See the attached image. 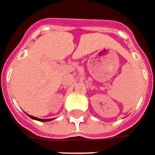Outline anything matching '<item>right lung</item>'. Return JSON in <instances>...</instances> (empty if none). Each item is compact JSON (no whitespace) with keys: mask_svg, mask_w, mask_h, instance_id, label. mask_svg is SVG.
Instances as JSON below:
<instances>
[{"mask_svg":"<svg viewBox=\"0 0 155 155\" xmlns=\"http://www.w3.org/2000/svg\"><path fill=\"white\" fill-rule=\"evenodd\" d=\"M28 115V114H27ZM30 118H31L32 119H35V120H38V121H42V122H47V121H50V120H51V119H41V118H36V117H33V116H31V115H28Z\"/></svg>","mask_w":155,"mask_h":155,"instance_id":"add662e5","label":"right lung"}]
</instances>
